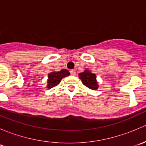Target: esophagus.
Listing matches in <instances>:
<instances>
[{"label": "esophagus", "mask_w": 146, "mask_h": 146, "mask_svg": "<svg viewBox=\"0 0 146 146\" xmlns=\"http://www.w3.org/2000/svg\"><path fill=\"white\" fill-rule=\"evenodd\" d=\"M70 74L72 75V76H76V70H70Z\"/></svg>", "instance_id": "1"}]
</instances>
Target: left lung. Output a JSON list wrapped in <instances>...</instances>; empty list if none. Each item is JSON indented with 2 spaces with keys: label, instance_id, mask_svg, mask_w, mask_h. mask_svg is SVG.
I'll return each instance as SVG.
<instances>
[{
  "label": "left lung",
  "instance_id": "8db88e82",
  "mask_svg": "<svg viewBox=\"0 0 146 146\" xmlns=\"http://www.w3.org/2000/svg\"><path fill=\"white\" fill-rule=\"evenodd\" d=\"M78 76L79 78L81 80L84 85L93 90L98 89V83L97 82L96 75L95 73H91L90 70L86 69L82 73H79Z\"/></svg>",
  "mask_w": 146,
  "mask_h": 146
}]
</instances>
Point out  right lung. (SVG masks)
Returning <instances> with one entry per match:
<instances>
[{
	"mask_svg": "<svg viewBox=\"0 0 146 146\" xmlns=\"http://www.w3.org/2000/svg\"><path fill=\"white\" fill-rule=\"evenodd\" d=\"M70 73L68 70L63 69L60 71H54L48 74V80H47V88L50 89L53 87H55L59 84L62 78L68 76Z\"/></svg>",
	"mask_w": 146,
	"mask_h": 146,
	"instance_id": "right-lung-1",
	"label": "right lung"
}]
</instances>
